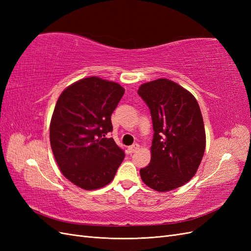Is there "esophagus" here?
Returning <instances> with one entry per match:
<instances>
[{
	"instance_id": "obj_1",
	"label": "esophagus",
	"mask_w": 251,
	"mask_h": 251,
	"mask_svg": "<svg viewBox=\"0 0 251 251\" xmlns=\"http://www.w3.org/2000/svg\"><path fill=\"white\" fill-rule=\"evenodd\" d=\"M128 151H130V153H135L136 151H138L139 150V144L138 143H134L133 146H131V147H128Z\"/></svg>"
}]
</instances>
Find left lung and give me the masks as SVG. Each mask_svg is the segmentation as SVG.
I'll return each instance as SVG.
<instances>
[{"mask_svg": "<svg viewBox=\"0 0 251 251\" xmlns=\"http://www.w3.org/2000/svg\"><path fill=\"white\" fill-rule=\"evenodd\" d=\"M138 94L154 130L151 163L140 176L149 187L169 192L191 180L201 163L206 137L200 107L191 92L166 78L143 83Z\"/></svg>", "mask_w": 251, "mask_h": 251, "instance_id": "8db88e82", "label": "left lung"}]
</instances>
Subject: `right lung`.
Wrapping results in <instances>:
<instances>
[{"label": "right lung", "instance_id": "obj_1", "mask_svg": "<svg viewBox=\"0 0 251 251\" xmlns=\"http://www.w3.org/2000/svg\"><path fill=\"white\" fill-rule=\"evenodd\" d=\"M125 93L119 83L92 76L66 88L50 123V144L64 176L82 189L103 187L125 158L113 138L111 115Z\"/></svg>", "mask_w": 251, "mask_h": 251}]
</instances>
